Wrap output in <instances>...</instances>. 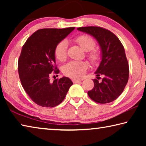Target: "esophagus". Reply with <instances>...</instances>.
Instances as JSON below:
<instances>
[{"label": "esophagus", "mask_w": 146, "mask_h": 146, "mask_svg": "<svg viewBox=\"0 0 146 146\" xmlns=\"http://www.w3.org/2000/svg\"><path fill=\"white\" fill-rule=\"evenodd\" d=\"M72 81L73 83H78L81 82L80 80H78V79H73V80H72Z\"/></svg>", "instance_id": "obj_1"}]
</instances>
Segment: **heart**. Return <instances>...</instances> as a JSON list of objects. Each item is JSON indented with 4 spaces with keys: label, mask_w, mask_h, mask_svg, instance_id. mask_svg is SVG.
Listing matches in <instances>:
<instances>
[{
    "label": "heart",
    "mask_w": 146,
    "mask_h": 146,
    "mask_svg": "<svg viewBox=\"0 0 146 146\" xmlns=\"http://www.w3.org/2000/svg\"><path fill=\"white\" fill-rule=\"evenodd\" d=\"M77 42L84 50L88 51V56L93 64L97 63L100 59V54L93 48L95 46V41L91 36L87 35H81L75 38ZM68 42L62 40L57 44L55 49V57L59 61H64L67 58ZM88 68V64L84 61H71L66 64L62 68L64 75L73 79H80L85 75Z\"/></svg>",
    "instance_id": "heart-1"
}]
</instances>
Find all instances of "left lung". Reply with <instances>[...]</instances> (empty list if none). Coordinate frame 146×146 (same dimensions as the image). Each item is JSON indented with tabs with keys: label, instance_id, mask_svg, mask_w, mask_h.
I'll use <instances>...</instances> for the list:
<instances>
[{
	"label": "left lung",
	"instance_id": "left-lung-1",
	"mask_svg": "<svg viewBox=\"0 0 146 146\" xmlns=\"http://www.w3.org/2000/svg\"><path fill=\"white\" fill-rule=\"evenodd\" d=\"M78 31L93 36L100 47L102 60L95 71L97 78L102 75V82L94 79V88L88 94L91 99L100 104L113 102L122 94L129 78V65L124 48L111 31L97 26L82 27Z\"/></svg>",
	"mask_w": 146,
	"mask_h": 146
}]
</instances>
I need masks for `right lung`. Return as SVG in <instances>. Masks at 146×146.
Wrapping results in <instances>:
<instances>
[{
  "label": "right lung",
  "mask_w": 146,
  "mask_h": 146,
  "mask_svg": "<svg viewBox=\"0 0 146 146\" xmlns=\"http://www.w3.org/2000/svg\"><path fill=\"white\" fill-rule=\"evenodd\" d=\"M75 28H46L35 32L27 39L18 61L20 80L26 93L35 103L46 108L58 106L66 97L73 82L68 77H49L58 74L55 49Z\"/></svg>",
  "instance_id": "add662e5"
}]
</instances>
